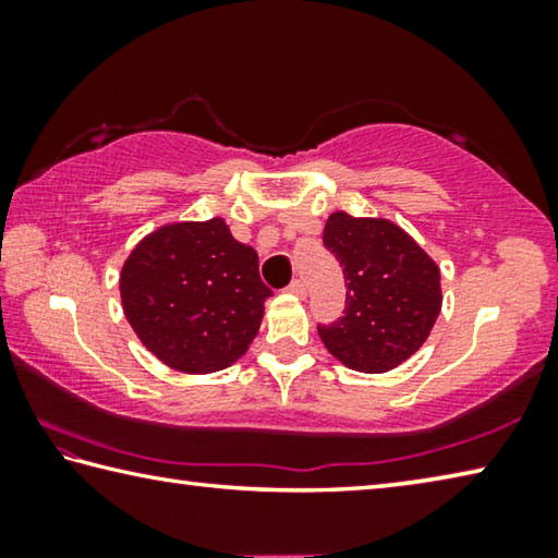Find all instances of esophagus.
<instances>
[{
  "mask_svg": "<svg viewBox=\"0 0 558 558\" xmlns=\"http://www.w3.org/2000/svg\"><path fill=\"white\" fill-rule=\"evenodd\" d=\"M288 292H290V295H295V298H305L307 288H305V282H302V280H292Z\"/></svg>",
  "mask_w": 558,
  "mask_h": 558,
  "instance_id": "34e87169",
  "label": "esophagus"
}]
</instances>
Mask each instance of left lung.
<instances>
[{
    "instance_id": "8db88e82",
    "label": "left lung",
    "mask_w": 558,
    "mask_h": 558,
    "mask_svg": "<svg viewBox=\"0 0 558 558\" xmlns=\"http://www.w3.org/2000/svg\"><path fill=\"white\" fill-rule=\"evenodd\" d=\"M323 241L344 268V317L317 327L337 362L384 374L426 342L440 315V268L399 223L381 216L329 214Z\"/></svg>"
}]
</instances>
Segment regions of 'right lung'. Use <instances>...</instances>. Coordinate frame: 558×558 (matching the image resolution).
<instances>
[{"label":"right lung","instance_id":"add662e5","mask_svg":"<svg viewBox=\"0 0 558 558\" xmlns=\"http://www.w3.org/2000/svg\"><path fill=\"white\" fill-rule=\"evenodd\" d=\"M272 292L258 253L221 216L147 233L120 270V300L140 342L169 369L214 374L248 352Z\"/></svg>","mask_w":558,"mask_h":558}]
</instances>
